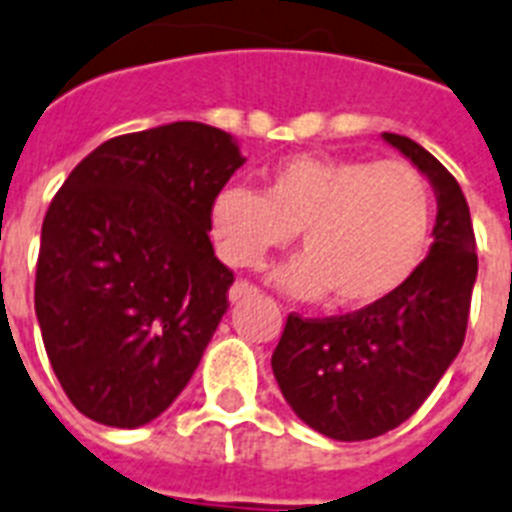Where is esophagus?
<instances>
[{"instance_id": "obj_1", "label": "esophagus", "mask_w": 512, "mask_h": 512, "mask_svg": "<svg viewBox=\"0 0 512 512\" xmlns=\"http://www.w3.org/2000/svg\"><path fill=\"white\" fill-rule=\"evenodd\" d=\"M252 294H257V286L247 284V281H236V284L231 286V292H228V299H231V302H239V299L252 297Z\"/></svg>"}]
</instances>
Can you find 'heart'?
<instances>
[{
	"label": "heart",
	"mask_w": 512,
	"mask_h": 512,
	"mask_svg": "<svg viewBox=\"0 0 512 512\" xmlns=\"http://www.w3.org/2000/svg\"><path fill=\"white\" fill-rule=\"evenodd\" d=\"M218 255L257 268L292 244L305 255L276 278L299 297L368 307L394 294L421 263L431 228V194L407 162L294 155L265 178V191L226 186L210 207Z\"/></svg>",
	"instance_id": "heart-1"
}]
</instances>
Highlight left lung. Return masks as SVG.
Returning <instances> with one entry per match:
<instances>
[{"label": "left lung", "mask_w": 512, "mask_h": 512, "mask_svg": "<svg viewBox=\"0 0 512 512\" xmlns=\"http://www.w3.org/2000/svg\"><path fill=\"white\" fill-rule=\"evenodd\" d=\"M436 197L434 242L413 276L352 315H289L270 357L299 421L336 442H363L405 423L458 357L479 273L471 213L460 184L413 139L384 134Z\"/></svg>", "instance_id": "1"}]
</instances>
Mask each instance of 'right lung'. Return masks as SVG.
<instances>
[{
  "label": "right lung",
  "mask_w": 512,
  "mask_h": 512,
  "mask_svg": "<svg viewBox=\"0 0 512 512\" xmlns=\"http://www.w3.org/2000/svg\"><path fill=\"white\" fill-rule=\"evenodd\" d=\"M242 165L234 136L178 120L99 144L52 199L33 299L54 376L86 418L139 429L194 376L234 284L210 207Z\"/></svg>",
  "instance_id": "right-lung-1"
}]
</instances>
